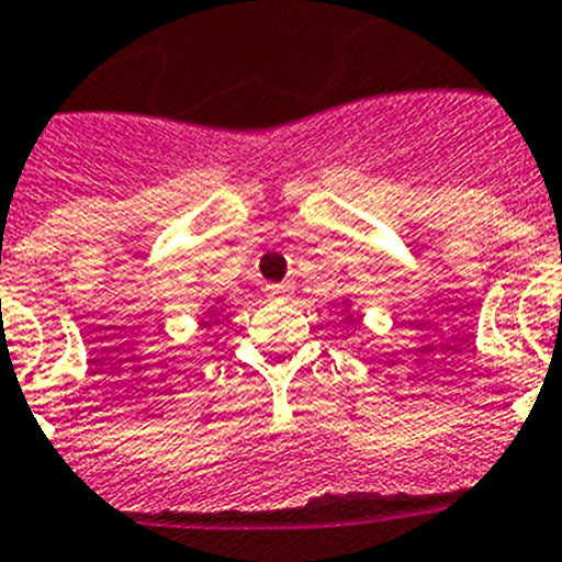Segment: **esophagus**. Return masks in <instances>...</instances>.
I'll list each match as a JSON object with an SVG mask.
<instances>
[{
  "label": "esophagus",
  "mask_w": 562,
  "mask_h": 562,
  "mask_svg": "<svg viewBox=\"0 0 562 562\" xmlns=\"http://www.w3.org/2000/svg\"><path fill=\"white\" fill-rule=\"evenodd\" d=\"M268 294H271V296H288L291 291H288L285 285H271V288H268Z\"/></svg>",
  "instance_id": "esophagus-1"
}]
</instances>
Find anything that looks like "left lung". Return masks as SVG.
<instances>
[{"instance_id": "left-lung-1", "label": "left lung", "mask_w": 562, "mask_h": 562, "mask_svg": "<svg viewBox=\"0 0 562 562\" xmlns=\"http://www.w3.org/2000/svg\"><path fill=\"white\" fill-rule=\"evenodd\" d=\"M348 322H353V316H350V319H348Z\"/></svg>"}]
</instances>
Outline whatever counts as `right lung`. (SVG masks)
<instances>
[{
    "label": "right lung",
    "instance_id": "obj_1",
    "mask_svg": "<svg viewBox=\"0 0 562 562\" xmlns=\"http://www.w3.org/2000/svg\"><path fill=\"white\" fill-rule=\"evenodd\" d=\"M217 302H221V300H217Z\"/></svg>",
    "mask_w": 562,
    "mask_h": 562
}]
</instances>
